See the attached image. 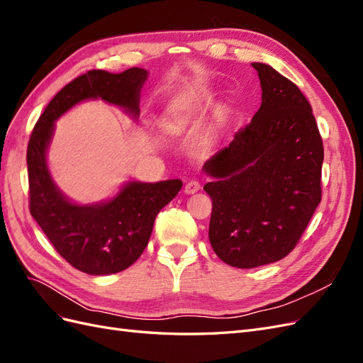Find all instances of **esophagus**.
I'll return each instance as SVG.
<instances>
[{
	"mask_svg": "<svg viewBox=\"0 0 363 363\" xmlns=\"http://www.w3.org/2000/svg\"><path fill=\"white\" fill-rule=\"evenodd\" d=\"M201 188V183L199 180H189L188 183L184 184V192L186 194H195L199 192Z\"/></svg>",
	"mask_w": 363,
	"mask_h": 363,
	"instance_id": "1",
	"label": "esophagus"
}]
</instances>
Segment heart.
Masks as SVG:
<instances>
[{
    "instance_id": "obj_1",
    "label": "heart",
    "mask_w": 363,
    "mask_h": 363,
    "mask_svg": "<svg viewBox=\"0 0 363 363\" xmlns=\"http://www.w3.org/2000/svg\"><path fill=\"white\" fill-rule=\"evenodd\" d=\"M192 112V107L189 101H175L168 111V116L164 119V125L171 130L180 128L184 125L186 121H188L189 115Z\"/></svg>"
}]
</instances>
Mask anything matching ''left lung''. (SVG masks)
<instances>
[{
	"label": "left lung",
	"mask_w": 363,
	"mask_h": 363,
	"mask_svg": "<svg viewBox=\"0 0 363 363\" xmlns=\"http://www.w3.org/2000/svg\"><path fill=\"white\" fill-rule=\"evenodd\" d=\"M262 104L228 147L204 163L213 182L208 239L230 267L256 268L286 257L321 201L323 139L312 107L286 77L251 63Z\"/></svg>",
	"instance_id": "1"
}]
</instances>
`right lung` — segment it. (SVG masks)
Listing matches in <instances>:
<instances>
[{
    "instance_id": "obj_1",
    "label": "right lung",
    "mask_w": 363,
    "mask_h": 363,
    "mask_svg": "<svg viewBox=\"0 0 363 363\" xmlns=\"http://www.w3.org/2000/svg\"><path fill=\"white\" fill-rule=\"evenodd\" d=\"M148 72L130 68L121 74L94 69L77 77L52 98L31 131L27 148L30 213L54 250L69 265L91 276L127 269L148 245L155 219L182 189V180L128 182L112 200L75 204L52 182L47 150L54 121L71 107L101 98L138 118L139 98Z\"/></svg>"
}]
</instances>
